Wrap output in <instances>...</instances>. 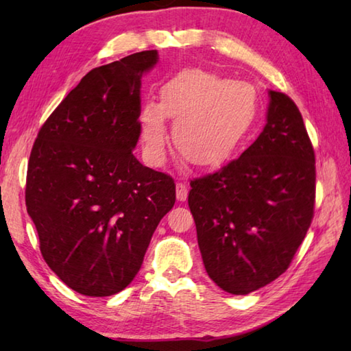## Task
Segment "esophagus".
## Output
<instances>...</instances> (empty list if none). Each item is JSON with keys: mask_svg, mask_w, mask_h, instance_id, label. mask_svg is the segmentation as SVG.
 Returning a JSON list of instances; mask_svg holds the SVG:
<instances>
[{"mask_svg": "<svg viewBox=\"0 0 351 351\" xmlns=\"http://www.w3.org/2000/svg\"><path fill=\"white\" fill-rule=\"evenodd\" d=\"M189 196V189L187 185L182 184V182H178L176 184V199L180 200V202H184L185 199Z\"/></svg>", "mask_w": 351, "mask_h": 351, "instance_id": "1", "label": "esophagus"}]
</instances>
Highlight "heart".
<instances>
[{
	"label": "heart",
	"instance_id": "1",
	"mask_svg": "<svg viewBox=\"0 0 351 351\" xmlns=\"http://www.w3.org/2000/svg\"><path fill=\"white\" fill-rule=\"evenodd\" d=\"M258 92L204 69H187L162 84L160 102L140 108V136L149 160L160 161L166 145V116L175 119L173 143L195 166L214 167L229 160L255 125Z\"/></svg>",
	"mask_w": 351,
	"mask_h": 351
}]
</instances>
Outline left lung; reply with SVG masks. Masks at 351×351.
Returning <instances> with one entry per match:
<instances>
[{
	"instance_id": "1",
	"label": "left lung",
	"mask_w": 351,
	"mask_h": 351,
	"mask_svg": "<svg viewBox=\"0 0 351 351\" xmlns=\"http://www.w3.org/2000/svg\"><path fill=\"white\" fill-rule=\"evenodd\" d=\"M263 132L226 166L191 181L189 206L208 276L245 295L287 271L311 226L315 155L299 108L268 90Z\"/></svg>"
}]
</instances>
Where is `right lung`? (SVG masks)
<instances>
[{
  "mask_svg": "<svg viewBox=\"0 0 351 351\" xmlns=\"http://www.w3.org/2000/svg\"><path fill=\"white\" fill-rule=\"evenodd\" d=\"M158 58L156 49L141 51L88 72L43 123L29 155L25 204L42 256L83 295L128 287L175 205L173 180L132 154L141 77Z\"/></svg>",
  "mask_w": 351,
  "mask_h": 351,
  "instance_id": "obj_1",
  "label": "right lung"
}]
</instances>
